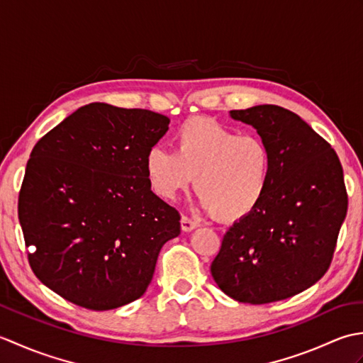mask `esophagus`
Listing matches in <instances>:
<instances>
[{
	"label": "esophagus",
	"instance_id": "esophagus-1",
	"mask_svg": "<svg viewBox=\"0 0 363 363\" xmlns=\"http://www.w3.org/2000/svg\"><path fill=\"white\" fill-rule=\"evenodd\" d=\"M196 228H198V223L196 221L190 220L187 217H181V229H182V233H191V230L196 229Z\"/></svg>",
	"mask_w": 363,
	"mask_h": 363
}]
</instances>
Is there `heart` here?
I'll return each instance as SVG.
<instances>
[{"label":"heart","instance_id":"heart-1","mask_svg":"<svg viewBox=\"0 0 363 363\" xmlns=\"http://www.w3.org/2000/svg\"><path fill=\"white\" fill-rule=\"evenodd\" d=\"M174 145V151L160 145L146 151V179L159 198L173 201L195 177L203 209L221 223L248 218L265 199L274 165L259 135L195 117L177 128Z\"/></svg>","mask_w":363,"mask_h":363}]
</instances>
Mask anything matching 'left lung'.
I'll use <instances>...</instances> for the list:
<instances>
[{
  "label": "left lung",
  "mask_w": 363,
  "mask_h": 363,
  "mask_svg": "<svg viewBox=\"0 0 363 363\" xmlns=\"http://www.w3.org/2000/svg\"><path fill=\"white\" fill-rule=\"evenodd\" d=\"M229 115L257 130L274 168L265 199L228 229L211 273L238 303H274L328 272L348 211L343 168L325 138L291 111L260 104Z\"/></svg>",
  "instance_id": "1"
}]
</instances>
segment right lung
I'll list each match as a JSON object with an SVG mask.
<instances>
[{
	"instance_id": "1",
	"label": "right lung",
	"mask_w": 363,
	"mask_h": 363,
	"mask_svg": "<svg viewBox=\"0 0 363 363\" xmlns=\"http://www.w3.org/2000/svg\"><path fill=\"white\" fill-rule=\"evenodd\" d=\"M165 115L91 103L30 152L18 220L34 274L73 304L111 311L148 289L160 248L181 234L177 211L151 191L145 156Z\"/></svg>"
}]
</instances>
